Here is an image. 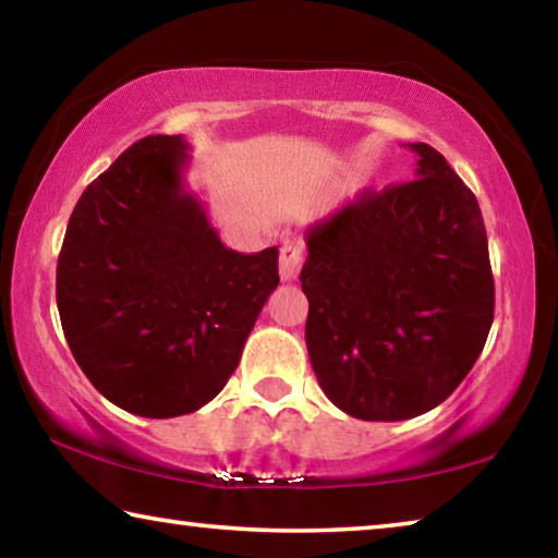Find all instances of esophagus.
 Wrapping results in <instances>:
<instances>
[{"instance_id": "34e87169", "label": "esophagus", "mask_w": 558, "mask_h": 558, "mask_svg": "<svg viewBox=\"0 0 558 558\" xmlns=\"http://www.w3.org/2000/svg\"><path fill=\"white\" fill-rule=\"evenodd\" d=\"M302 260H305V248L298 241H288L282 243L280 248V278L282 280H298Z\"/></svg>"}]
</instances>
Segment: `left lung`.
Returning a JSON list of instances; mask_svg holds the SVG:
<instances>
[{"instance_id": "obj_1", "label": "left lung", "mask_w": 558, "mask_h": 558, "mask_svg": "<svg viewBox=\"0 0 558 558\" xmlns=\"http://www.w3.org/2000/svg\"><path fill=\"white\" fill-rule=\"evenodd\" d=\"M411 182L366 189L310 226L300 282L307 354L329 401L362 421L436 409L487 342L495 282L475 194L426 143Z\"/></svg>"}]
</instances>
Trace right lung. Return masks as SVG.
Instances as JSON below:
<instances>
[{
    "label": "right lung",
    "mask_w": 558,
    "mask_h": 558,
    "mask_svg": "<svg viewBox=\"0 0 558 558\" xmlns=\"http://www.w3.org/2000/svg\"><path fill=\"white\" fill-rule=\"evenodd\" d=\"M182 135H149L88 184L56 268L75 362L122 411L194 413L219 393L278 288V248H226L186 189Z\"/></svg>",
    "instance_id": "obj_1"
}]
</instances>
